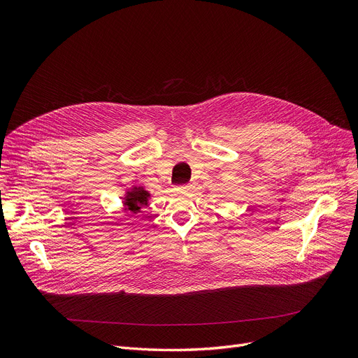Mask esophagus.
Here are the masks:
<instances>
[{"instance_id":"esophagus-1","label":"esophagus","mask_w":358,"mask_h":358,"mask_svg":"<svg viewBox=\"0 0 358 358\" xmlns=\"http://www.w3.org/2000/svg\"><path fill=\"white\" fill-rule=\"evenodd\" d=\"M181 190H192L193 189V184H184V185H181L180 187Z\"/></svg>"}]
</instances>
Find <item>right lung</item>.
Instances as JSON below:
<instances>
[{
	"mask_svg": "<svg viewBox=\"0 0 358 358\" xmlns=\"http://www.w3.org/2000/svg\"><path fill=\"white\" fill-rule=\"evenodd\" d=\"M150 193L145 190L143 185H131L126 190L122 201V210L127 215L141 213L142 208L149 204Z\"/></svg>",
	"mask_w": 358,
	"mask_h": 358,
	"instance_id": "1",
	"label": "right lung"
}]
</instances>
